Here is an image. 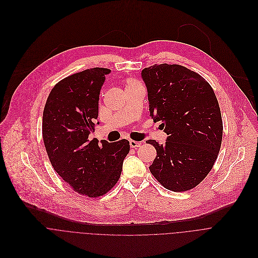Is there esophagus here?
Wrapping results in <instances>:
<instances>
[{
    "label": "esophagus",
    "instance_id": "1",
    "mask_svg": "<svg viewBox=\"0 0 258 258\" xmlns=\"http://www.w3.org/2000/svg\"><path fill=\"white\" fill-rule=\"evenodd\" d=\"M129 143H130V146H131V147H133V148L139 147V146H140V144H141V142H139V141H135V140H130V141H129Z\"/></svg>",
    "mask_w": 258,
    "mask_h": 258
}]
</instances>
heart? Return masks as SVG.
<instances>
[{
    "label": "heart",
    "mask_w": 258,
    "mask_h": 258,
    "mask_svg": "<svg viewBox=\"0 0 258 258\" xmlns=\"http://www.w3.org/2000/svg\"><path fill=\"white\" fill-rule=\"evenodd\" d=\"M137 86H142L137 80H135V79H128V80H126V88L137 87Z\"/></svg>",
    "instance_id": "1"
}]
</instances>
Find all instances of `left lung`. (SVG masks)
<instances>
[{
  "label": "left lung",
  "mask_w": 258,
  "mask_h": 258,
  "mask_svg": "<svg viewBox=\"0 0 258 258\" xmlns=\"http://www.w3.org/2000/svg\"><path fill=\"white\" fill-rule=\"evenodd\" d=\"M141 78L149 116L162 121L168 135L165 144L146 140L157 150L149 171L169 190L192 189L213 169L221 148L223 121L216 94L204 78L180 65L145 68Z\"/></svg>",
  "instance_id": "left-lung-1"
}]
</instances>
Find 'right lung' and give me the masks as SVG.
Instances as JSON below:
<instances>
[{"label":"right lung","instance_id":"add662e5","mask_svg":"<svg viewBox=\"0 0 258 258\" xmlns=\"http://www.w3.org/2000/svg\"><path fill=\"white\" fill-rule=\"evenodd\" d=\"M111 70L92 68L58 82L46 99L42 137L55 171L74 191L88 197L104 195L118 182L130 150L126 139L89 140L98 116V100Z\"/></svg>","mask_w":258,"mask_h":258}]
</instances>
